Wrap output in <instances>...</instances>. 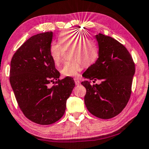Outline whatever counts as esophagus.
I'll return each mask as SVG.
<instances>
[{"label": "esophagus", "instance_id": "esophagus-1", "mask_svg": "<svg viewBox=\"0 0 149 149\" xmlns=\"http://www.w3.org/2000/svg\"><path fill=\"white\" fill-rule=\"evenodd\" d=\"M74 83L76 85H79L80 84V80L78 78H74Z\"/></svg>", "mask_w": 149, "mask_h": 149}]
</instances>
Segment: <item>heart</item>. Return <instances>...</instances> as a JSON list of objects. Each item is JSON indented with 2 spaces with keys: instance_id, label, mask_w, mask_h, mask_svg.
<instances>
[{
  "instance_id": "b5f03b06",
  "label": "heart",
  "mask_w": 149,
  "mask_h": 149,
  "mask_svg": "<svg viewBox=\"0 0 149 149\" xmlns=\"http://www.w3.org/2000/svg\"><path fill=\"white\" fill-rule=\"evenodd\" d=\"M59 43L52 42L49 53L54 64L61 63L63 50L72 48L69 61H67L61 70L65 77H76L83 69L84 65L89 66L95 63L99 56V49L95 41L88 39L82 33L75 29L64 30L58 36Z\"/></svg>"
}]
</instances>
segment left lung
Returning <instances> with one entry per match:
<instances>
[{
	"mask_svg": "<svg viewBox=\"0 0 149 149\" xmlns=\"http://www.w3.org/2000/svg\"><path fill=\"white\" fill-rule=\"evenodd\" d=\"M99 56L82 76L86 79L101 80L100 84L84 81L86 88L84 103L91 114L110 119L123 111L132 92L135 65L126 48L115 38L102 34L96 36Z\"/></svg>",
	"mask_w": 149,
	"mask_h": 149,
	"instance_id": "left-lung-1",
	"label": "left lung"
}]
</instances>
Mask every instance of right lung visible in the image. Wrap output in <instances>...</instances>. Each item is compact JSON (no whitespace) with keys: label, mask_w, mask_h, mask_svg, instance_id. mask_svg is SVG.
Wrapping results in <instances>:
<instances>
[{"label":"right lung","mask_w":149,"mask_h":149,"mask_svg":"<svg viewBox=\"0 0 149 149\" xmlns=\"http://www.w3.org/2000/svg\"><path fill=\"white\" fill-rule=\"evenodd\" d=\"M52 38V31L30 37L13 55L10 70V82L20 110L31 121L43 125L63 117L75 86L70 77L59 79L49 53ZM51 82L55 83L52 88L48 85Z\"/></svg>","instance_id":"add662e5"}]
</instances>
